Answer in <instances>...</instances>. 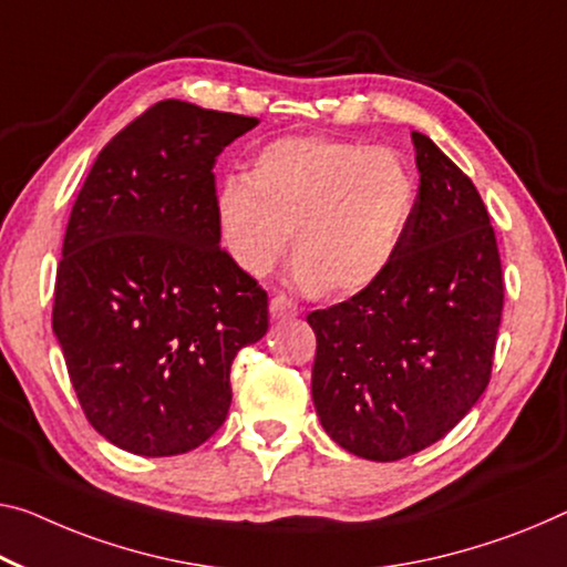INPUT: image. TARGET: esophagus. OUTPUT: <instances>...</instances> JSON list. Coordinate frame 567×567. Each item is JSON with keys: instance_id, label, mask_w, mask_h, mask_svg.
<instances>
[{"instance_id": "obj_1", "label": "esophagus", "mask_w": 567, "mask_h": 567, "mask_svg": "<svg viewBox=\"0 0 567 567\" xmlns=\"http://www.w3.org/2000/svg\"><path fill=\"white\" fill-rule=\"evenodd\" d=\"M268 311H271L274 319H291L299 313V309H296V303L289 299V296L278 293L271 299V303H268Z\"/></svg>"}]
</instances>
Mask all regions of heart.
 <instances>
[{
    "mask_svg": "<svg viewBox=\"0 0 567 567\" xmlns=\"http://www.w3.org/2000/svg\"><path fill=\"white\" fill-rule=\"evenodd\" d=\"M415 207V179L390 150L324 136H281L228 179L217 220L230 256L266 276L293 233L296 284L303 291L354 293L393 264Z\"/></svg>",
    "mask_w": 567,
    "mask_h": 567,
    "instance_id": "heart-1",
    "label": "heart"
}]
</instances>
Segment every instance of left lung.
I'll list each match as a JSON object with an SVG mask.
<instances>
[{
	"mask_svg": "<svg viewBox=\"0 0 567 567\" xmlns=\"http://www.w3.org/2000/svg\"><path fill=\"white\" fill-rule=\"evenodd\" d=\"M421 174L393 264L352 299L311 311V398L350 454L398 461L441 441L489 385L502 260L474 182L413 132Z\"/></svg>",
	"mask_w": 567,
	"mask_h": 567,
	"instance_id": "left-lung-1",
	"label": "left lung"
}]
</instances>
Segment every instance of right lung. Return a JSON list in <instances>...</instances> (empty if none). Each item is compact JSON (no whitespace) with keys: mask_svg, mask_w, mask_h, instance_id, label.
<instances>
[{"mask_svg":"<svg viewBox=\"0 0 567 567\" xmlns=\"http://www.w3.org/2000/svg\"><path fill=\"white\" fill-rule=\"evenodd\" d=\"M258 118L159 101L103 146L78 193L52 332L85 417L113 446L177 456L220 429L230 364L268 296L220 248L215 159Z\"/></svg>","mask_w":567,"mask_h":567,"instance_id":"obj_1","label":"right lung"}]
</instances>
